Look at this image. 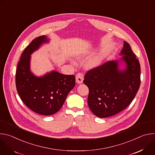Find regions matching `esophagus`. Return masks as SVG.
I'll list each match as a JSON object with an SVG mask.
<instances>
[{
    "mask_svg": "<svg viewBox=\"0 0 155 155\" xmlns=\"http://www.w3.org/2000/svg\"><path fill=\"white\" fill-rule=\"evenodd\" d=\"M75 79H76V82L78 84L82 83L83 81V74H81V73L77 74V75H76Z\"/></svg>",
    "mask_w": 155,
    "mask_h": 155,
    "instance_id": "esophagus-1",
    "label": "esophagus"
}]
</instances>
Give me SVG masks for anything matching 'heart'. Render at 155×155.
<instances>
[{
    "label": "heart",
    "mask_w": 155,
    "mask_h": 155,
    "mask_svg": "<svg viewBox=\"0 0 155 155\" xmlns=\"http://www.w3.org/2000/svg\"><path fill=\"white\" fill-rule=\"evenodd\" d=\"M86 52H81L79 54H77V57L78 58H80L83 57L85 54H86ZM107 54V51L105 50H102V51L101 52V53L97 55V56L91 58V59H90L88 61L86 64V68L87 69H95L101 64L102 60L104 59V58L105 57V56Z\"/></svg>",
    "instance_id": "b5f03b06"
}]
</instances>
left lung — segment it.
<instances>
[{
  "label": "left lung",
  "mask_w": 155,
  "mask_h": 155,
  "mask_svg": "<svg viewBox=\"0 0 155 155\" xmlns=\"http://www.w3.org/2000/svg\"><path fill=\"white\" fill-rule=\"evenodd\" d=\"M118 60L88 71L83 83L89 88L87 104L99 118L115 115L135 97L140 84V66L129 44L124 41Z\"/></svg>",
  "instance_id": "1"
}]
</instances>
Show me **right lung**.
I'll use <instances>...</instances> for the list:
<instances>
[{
  "mask_svg": "<svg viewBox=\"0 0 155 155\" xmlns=\"http://www.w3.org/2000/svg\"><path fill=\"white\" fill-rule=\"evenodd\" d=\"M49 41L46 35L34 39L22 54L16 72V90L22 101L32 111L42 115L58 112L75 85L73 75L53 71L37 77L31 71V54Z\"/></svg>",
  "mask_w": 155,
  "mask_h": 155,
  "instance_id": "obj_1",
  "label": "right lung"
}]
</instances>
